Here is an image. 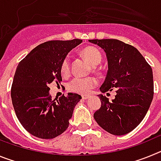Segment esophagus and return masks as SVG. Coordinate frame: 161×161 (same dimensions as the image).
<instances>
[{"mask_svg":"<svg viewBox=\"0 0 161 161\" xmlns=\"http://www.w3.org/2000/svg\"><path fill=\"white\" fill-rule=\"evenodd\" d=\"M81 97H82V99H83V100H86V99L89 98V95H82Z\"/></svg>","mask_w":161,"mask_h":161,"instance_id":"esophagus-1","label":"esophagus"}]
</instances>
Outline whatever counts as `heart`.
I'll return each mask as SVG.
<instances>
[{
    "label": "heart",
    "instance_id": "heart-1",
    "mask_svg": "<svg viewBox=\"0 0 161 161\" xmlns=\"http://www.w3.org/2000/svg\"><path fill=\"white\" fill-rule=\"evenodd\" d=\"M80 55L93 66L99 64L102 59L100 51L94 47H86L81 50ZM60 72L63 76H68L70 72V60L68 56L65 57L61 63ZM97 84V80L93 77H76L68 83V88L74 93L87 94L96 86Z\"/></svg>",
    "mask_w": 161,
    "mask_h": 161
}]
</instances>
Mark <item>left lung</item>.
<instances>
[{"label":"left lung","instance_id":"obj_1","mask_svg":"<svg viewBox=\"0 0 161 161\" xmlns=\"http://www.w3.org/2000/svg\"><path fill=\"white\" fill-rule=\"evenodd\" d=\"M105 51L107 75L101 86L102 93L117 89L112 102L102 94V106L93 114L97 124L109 133L123 136L141 123L154 93L153 70L140 52L118 39H90Z\"/></svg>","mask_w":161,"mask_h":161}]
</instances>
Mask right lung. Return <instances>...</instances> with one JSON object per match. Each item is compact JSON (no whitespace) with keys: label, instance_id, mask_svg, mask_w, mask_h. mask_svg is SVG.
Wrapping results in <instances>:
<instances>
[{"label":"right lung","instance_id":"1","mask_svg":"<svg viewBox=\"0 0 161 161\" xmlns=\"http://www.w3.org/2000/svg\"><path fill=\"white\" fill-rule=\"evenodd\" d=\"M81 39L52 40L37 46L18 65L11 88V98L18 120L30 134L53 139L64 132L80 95L68 93L52 100L49 85L62 81L60 66Z\"/></svg>","mask_w":161,"mask_h":161}]
</instances>
